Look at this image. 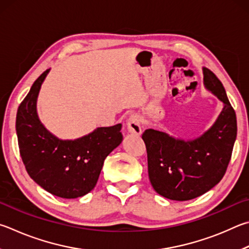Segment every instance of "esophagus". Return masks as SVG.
<instances>
[{"label": "esophagus", "instance_id": "1", "mask_svg": "<svg viewBox=\"0 0 249 249\" xmlns=\"http://www.w3.org/2000/svg\"><path fill=\"white\" fill-rule=\"evenodd\" d=\"M127 129L129 133L134 135L142 134V120H140L139 115L133 114L129 116V119L127 120Z\"/></svg>", "mask_w": 249, "mask_h": 249}]
</instances>
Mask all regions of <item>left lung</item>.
Returning <instances> with one entry per match:
<instances>
[{
  "label": "left lung",
  "mask_w": 249,
  "mask_h": 249,
  "mask_svg": "<svg viewBox=\"0 0 249 249\" xmlns=\"http://www.w3.org/2000/svg\"><path fill=\"white\" fill-rule=\"evenodd\" d=\"M203 83L224 107L213 126L191 142L175 139L157 129H146L148 174L159 195L172 200H191L210 191L227 172L236 139V114L219 78L203 69Z\"/></svg>",
  "instance_id": "left-lung-1"
}]
</instances>
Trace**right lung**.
I'll list each match as a JSON object with an SVG mask.
<instances>
[{
    "mask_svg": "<svg viewBox=\"0 0 249 249\" xmlns=\"http://www.w3.org/2000/svg\"><path fill=\"white\" fill-rule=\"evenodd\" d=\"M49 70L39 76L18 107L16 133L26 171L36 183L57 197L77 198L91 192L103 162L122 142V124L97 128L76 140H60L38 119L36 103Z\"/></svg>",
    "mask_w": 249,
    "mask_h": 249,
    "instance_id": "1",
    "label": "right lung"
}]
</instances>
